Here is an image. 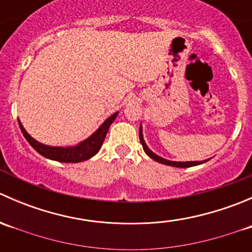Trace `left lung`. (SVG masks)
<instances>
[{
  "label": "left lung",
  "mask_w": 252,
  "mask_h": 252,
  "mask_svg": "<svg viewBox=\"0 0 252 252\" xmlns=\"http://www.w3.org/2000/svg\"><path fill=\"white\" fill-rule=\"evenodd\" d=\"M139 138H140V142L144 147V151L146 152V155L149 157H151L152 159H155L156 162L158 163H163L166 166H172V167H178V168H187V167H192V166H199V164L205 163L207 162L208 159H205V161H189V162H174V161H169V159L163 158V157H159L158 155H156L155 152H152L151 150L147 147L146 142L144 140V136H142V128H141V124H140V129H139Z\"/></svg>",
  "instance_id": "1"
}]
</instances>
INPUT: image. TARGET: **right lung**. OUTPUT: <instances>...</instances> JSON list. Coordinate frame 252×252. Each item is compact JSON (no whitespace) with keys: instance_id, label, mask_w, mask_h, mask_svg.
<instances>
[{"instance_id":"1","label":"right lung","mask_w":252,"mask_h":252,"mask_svg":"<svg viewBox=\"0 0 252 252\" xmlns=\"http://www.w3.org/2000/svg\"><path fill=\"white\" fill-rule=\"evenodd\" d=\"M118 116V112L112 114L111 117H108L105 122L100 126V128L93 134V135L89 136L88 139H85L84 141L79 142L75 146H48V145H44L41 142L36 141L34 138L29 135L27 133V130L24 129V126H22L20 121H18L20 126V130H22L23 135L27 139V141L34 147V150H36L40 155H42L46 158L53 159V161L63 162V163H78V162L86 161V159L91 158L93 156H95L98 152V150L102 146L103 140L106 138V134H107L110 126L113 123V121L116 119V117Z\"/></svg>"}]
</instances>
